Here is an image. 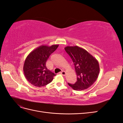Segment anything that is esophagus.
<instances>
[{
    "label": "esophagus",
    "instance_id": "34e87169",
    "mask_svg": "<svg viewBox=\"0 0 123 123\" xmlns=\"http://www.w3.org/2000/svg\"><path fill=\"white\" fill-rule=\"evenodd\" d=\"M60 74H62V75H65L66 74V72L65 71H62V72H60Z\"/></svg>",
    "mask_w": 123,
    "mask_h": 123
}]
</instances>
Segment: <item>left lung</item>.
I'll return each mask as SVG.
<instances>
[{"mask_svg": "<svg viewBox=\"0 0 123 123\" xmlns=\"http://www.w3.org/2000/svg\"><path fill=\"white\" fill-rule=\"evenodd\" d=\"M66 52L74 62L77 81L69 86L75 91H83L90 87L97 79L100 68L99 62L85 49L78 46H66Z\"/></svg>", "mask_w": 123, "mask_h": 123, "instance_id": "8db88e82", "label": "left lung"}]
</instances>
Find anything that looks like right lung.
<instances>
[{
	"mask_svg": "<svg viewBox=\"0 0 123 123\" xmlns=\"http://www.w3.org/2000/svg\"><path fill=\"white\" fill-rule=\"evenodd\" d=\"M58 44L50 46L42 45L35 49L26 57L23 71L27 80L37 87H42L51 83L56 74L46 68V62Z\"/></svg>",
	"mask_w": 123,
	"mask_h": 123,
	"instance_id": "1",
	"label": "right lung"
}]
</instances>
